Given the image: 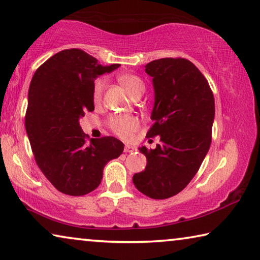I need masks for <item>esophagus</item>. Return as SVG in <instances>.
<instances>
[{
    "mask_svg": "<svg viewBox=\"0 0 260 260\" xmlns=\"http://www.w3.org/2000/svg\"><path fill=\"white\" fill-rule=\"evenodd\" d=\"M136 150H137V149H136L135 146H133V145H129V144H125V146H124V152L134 153Z\"/></svg>",
    "mask_w": 260,
    "mask_h": 260,
    "instance_id": "1",
    "label": "esophagus"
}]
</instances>
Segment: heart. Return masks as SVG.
Returning <instances> with one entry per match:
<instances>
[{
	"instance_id": "1",
	"label": "heart",
	"mask_w": 260,
	"mask_h": 260,
	"mask_svg": "<svg viewBox=\"0 0 260 260\" xmlns=\"http://www.w3.org/2000/svg\"><path fill=\"white\" fill-rule=\"evenodd\" d=\"M118 81L133 98L142 95L145 90V85H144L143 80L137 75L121 74L118 77ZM106 86V78H98L94 81L91 96H93V101L95 103L101 101ZM109 125L110 129L121 138H129L138 129L139 119L135 116H113L109 119Z\"/></svg>"
}]
</instances>
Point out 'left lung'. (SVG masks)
<instances>
[{
    "label": "left lung",
    "mask_w": 260,
    "mask_h": 260,
    "mask_svg": "<svg viewBox=\"0 0 260 260\" xmlns=\"http://www.w3.org/2000/svg\"><path fill=\"white\" fill-rule=\"evenodd\" d=\"M145 72L154 87L146 137L160 136V144L150 151L139 147L147 164L133 181L146 197L164 200L180 193L198 173L210 147L215 101L207 79L185 58L157 59Z\"/></svg>",
    "instance_id": "left-lung-1"
}]
</instances>
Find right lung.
I'll return each mask as SVG.
<instances>
[{"label": "right lung", "instance_id": "right-lung-1", "mask_svg": "<svg viewBox=\"0 0 260 260\" xmlns=\"http://www.w3.org/2000/svg\"><path fill=\"white\" fill-rule=\"evenodd\" d=\"M118 66H102L85 51L70 49L47 59L31 80L26 134L38 167L63 194L81 197L98 188L107 162L124 150L111 136L88 144L79 123L94 110V79Z\"/></svg>", "mask_w": 260, "mask_h": 260}]
</instances>
